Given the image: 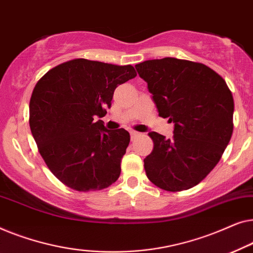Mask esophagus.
Returning <instances> with one entry per match:
<instances>
[{
    "label": "esophagus",
    "mask_w": 253,
    "mask_h": 253,
    "mask_svg": "<svg viewBox=\"0 0 253 253\" xmlns=\"http://www.w3.org/2000/svg\"><path fill=\"white\" fill-rule=\"evenodd\" d=\"M138 135H140V133H138V131L130 130V137H131V140H133V138H135V137H137Z\"/></svg>",
    "instance_id": "1"
}]
</instances>
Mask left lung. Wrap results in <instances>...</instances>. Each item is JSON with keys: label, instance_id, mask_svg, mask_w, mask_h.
Listing matches in <instances>:
<instances>
[{"label": "left lung", "instance_id": "8db88e82", "mask_svg": "<svg viewBox=\"0 0 253 253\" xmlns=\"http://www.w3.org/2000/svg\"><path fill=\"white\" fill-rule=\"evenodd\" d=\"M148 84L159 116L174 124L172 138L156 131L144 169L167 191L190 189L214 169L233 134L234 99L226 81L209 66L166 57L135 65Z\"/></svg>", "mask_w": 253, "mask_h": 253}]
</instances>
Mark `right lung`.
Returning <instances> with one entry per match:
<instances>
[{"label":"right lung","mask_w":253,"mask_h":253,"mask_svg":"<svg viewBox=\"0 0 253 253\" xmlns=\"http://www.w3.org/2000/svg\"><path fill=\"white\" fill-rule=\"evenodd\" d=\"M136 77L131 65L84 58L59 64L35 84L30 101V127L51 173L78 191L102 190L120 175L129 144L124 128L103 125L119 84Z\"/></svg>","instance_id":"obj_1"}]
</instances>
